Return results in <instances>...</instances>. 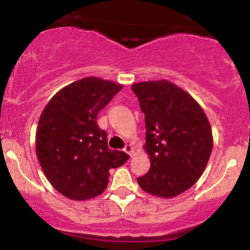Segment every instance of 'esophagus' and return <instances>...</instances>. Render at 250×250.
<instances>
[{
  "label": "esophagus",
  "mask_w": 250,
  "mask_h": 250,
  "mask_svg": "<svg viewBox=\"0 0 250 250\" xmlns=\"http://www.w3.org/2000/svg\"><path fill=\"white\" fill-rule=\"evenodd\" d=\"M125 153H128V154H129L130 156H133L134 152H135V149H134V146H133V145H125Z\"/></svg>",
  "instance_id": "1"
}]
</instances>
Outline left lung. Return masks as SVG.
<instances>
[{"label": "left lung", "mask_w": 250, "mask_h": 250, "mask_svg": "<svg viewBox=\"0 0 250 250\" xmlns=\"http://www.w3.org/2000/svg\"><path fill=\"white\" fill-rule=\"evenodd\" d=\"M145 114L150 169L138 178L140 188L160 198H173L193 186L213 147L212 130L202 106L172 82L131 85Z\"/></svg>", "instance_id": "left-lung-1"}]
</instances>
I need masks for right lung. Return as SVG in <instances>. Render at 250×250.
I'll return each mask as SVG.
<instances>
[{"label":"right lung","instance_id":"1","mask_svg":"<svg viewBox=\"0 0 250 250\" xmlns=\"http://www.w3.org/2000/svg\"><path fill=\"white\" fill-rule=\"evenodd\" d=\"M122 85L86 77L66 85L49 100L38 123L35 152L51 185L73 201L97 197L109 183V169L129 155L108 147L97 115Z\"/></svg>","mask_w":250,"mask_h":250}]
</instances>
